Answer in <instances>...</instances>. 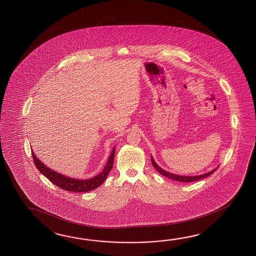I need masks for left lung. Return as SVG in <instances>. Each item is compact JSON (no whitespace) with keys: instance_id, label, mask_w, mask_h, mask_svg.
<instances>
[{"instance_id":"obj_1","label":"left lung","mask_w":256,"mask_h":256,"mask_svg":"<svg viewBox=\"0 0 256 256\" xmlns=\"http://www.w3.org/2000/svg\"><path fill=\"white\" fill-rule=\"evenodd\" d=\"M151 160H152V166L154 168L158 170V172L161 174H163L164 176L168 178L170 180H176V181H180V182H193V181H198V180H202V178H205L208 176L214 173V171H216V169H214L212 171L206 173V174H200V176H178V174H172V173H169L168 171H164L163 169L161 168L158 164L156 163L154 161L152 156H151Z\"/></svg>"}]
</instances>
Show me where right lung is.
Instances as JSON below:
<instances>
[{"label": "right lung", "mask_w": 256, "mask_h": 256, "mask_svg": "<svg viewBox=\"0 0 256 256\" xmlns=\"http://www.w3.org/2000/svg\"><path fill=\"white\" fill-rule=\"evenodd\" d=\"M115 147L110 152L108 162L106 164L105 168L100 174H98V176L92 178L90 180H80L68 178L64 174L56 173L52 169L48 168L46 164H44L38 158L34 156V154L32 151L34 163L36 164V168L40 171V173H42L46 178H48L53 184L58 186L60 188H62L64 190L72 191V192H88V191L93 190L102 185L104 183V180H106L107 176L109 174L110 171L112 168Z\"/></svg>", "instance_id": "obj_1"}]
</instances>
